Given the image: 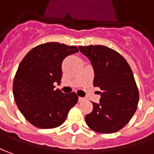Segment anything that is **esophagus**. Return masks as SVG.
<instances>
[{"instance_id":"esophagus-1","label":"esophagus","mask_w":154,"mask_h":154,"mask_svg":"<svg viewBox=\"0 0 154 154\" xmlns=\"http://www.w3.org/2000/svg\"><path fill=\"white\" fill-rule=\"evenodd\" d=\"M84 100H85V98H83V97H79V101H83Z\"/></svg>"}]
</instances>
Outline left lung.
Instances as JSON below:
<instances>
[{"mask_svg": "<svg viewBox=\"0 0 154 154\" xmlns=\"http://www.w3.org/2000/svg\"><path fill=\"white\" fill-rule=\"evenodd\" d=\"M95 72L94 86L99 87V103L85 116L88 127L100 133L118 132L137 111L139 93L133 73L119 53L103 45L79 46Z\"/></svg>", "mask_w": 154, "mask_h": 154, "instance_id": "8db88e82", "label": "left lung"}]
</instances>
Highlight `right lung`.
I'll return each mask as SVG.
<instances>
[{"instance_id": "1", "label": "right lung", "mask_w": 154, "mask_h": 154, "mask_svg": "<svg viewBox=\"0 0 154 154\" xmlns=\"http://www.w3.org/2000/svg\"><path fill=\"white\" fill-rule=\"evenodd\" d=\"M78 52L75 46L43 43L29 51L19 64L12 88L15 101L24 117L35 127H59L77 103L76 93L63 94L54 90V83L60 84L63 59Z\"/></svg>"}]
</instances>
